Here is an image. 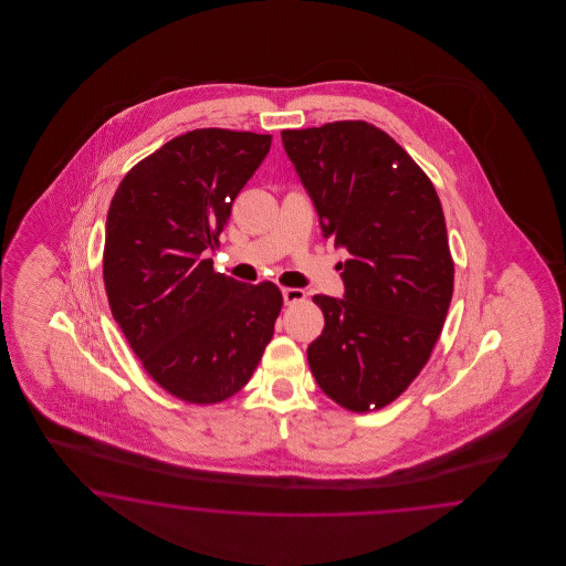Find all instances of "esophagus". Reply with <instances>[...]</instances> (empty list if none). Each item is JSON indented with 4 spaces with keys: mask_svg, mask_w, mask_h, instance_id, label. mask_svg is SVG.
Instances as JSON below:
<instances>
[{
    "mask_svg": "<svg viewBox=\"0 0 566 566\" xmlns=\"http://www.w3.org/2000/svg\"><path fill=\"white\" fill-rule=\"evenodd\" d=\"M282 296H284V303L292 305V303H298L305 298V291L301 289H282Z\"/></svg>",
    "mask_w": 566,
    "mask_h": 566,
    "instance_id": "34e87169",
    "label": "esophagus"
}]
</instances>
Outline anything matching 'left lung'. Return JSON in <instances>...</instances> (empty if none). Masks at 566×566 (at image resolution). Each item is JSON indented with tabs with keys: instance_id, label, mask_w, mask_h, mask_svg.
I'll return each mask as SVG.
<instances>
[{
	"instance_id": "1",
	"label": "left lung",
	"mask_w": 566,
	"mask_h": 566,
	"mask_svg": "<svg viewBox=\"0 0 566 566\" xmlns=\"http://www.w3.org/2000/svg\"><path fill=\"white\" fill-rule=\"evenodd\" d=\"M282 143L324 239L350 255L338 263L344 298L313 296L326 326L308 344V367L344 409H381L419 376L450 307L454 263L438 192L367 122L282 130Z\"/></svg>"
}]
</instances>
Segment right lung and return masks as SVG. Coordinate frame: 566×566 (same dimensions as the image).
Listing matches in <instances>:
<instances>
[{
	"label": "right lung",
	"mask_w": 566,
	"mask_h": 566,
	"mask_svg": "<svg viewBox=\"0 0 566 566\" xmlns=\"http://www.w3.org/2000/svg\"><path fill=\"white\" fill-rule=\"evenodd\" d=\"M270 147V135L190 130L138 161L107 211L112 315L147 374L187 402L237 395L274 336L277 286L216 274L206 259Z\"/></svg>",
	"instance_id": "obj_1"
}]
</instances>
